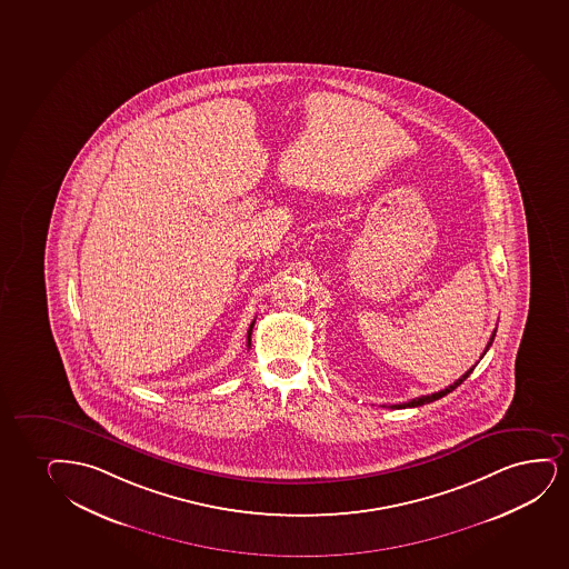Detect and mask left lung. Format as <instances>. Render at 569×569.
Instances as JSON below:
<instances>
[{"label":"left lung","instance_id":"8db88e82","mask_svg":"<svg viewBox=\"0 0 569 569\" xmlns=\"http://www.w3.org/2000/svg\"><path fill=\"white\" fill-rule=\"evenodd\" d=\"M495 336H497V330L492 331L491 339H489V343H487V347H485V352L489 351V347H491L492 341H495ZM483 355H481V358H483ZM477 366V365H476ZM473 366V368H476ZM473 368H470L468 372L463 373L462 378H458L452 386L447 387V389H442V391H439V393H431V395H423V397H418V399L408 400V402H402V405H389V408H415V407H421V405H428V402H433V400L441 399V397H445V395L452 393L455 389H457L462 381H466L468 379V376H470L471 372H473Z\"/></svg>","mask_w":569,"mask_h":569}]
</instances>
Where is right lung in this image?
I'll return each mask as SVG.
<instances>
[{
  "instance_id": "1",
  "label": "right lung",
  "mask_w": 569,
  "mask_h": 569,
  "mask_svg": "<svg viewBox=\"0 0 569 569\" xmlns=\"http://www.w3.org/2000/svg\"><path fill=\"white\" fill-rule=\"evenodd\" d=\"M253 326L254 320L251 322V326H249V331H247V345H251V333H253Z\"/></svg>"
}]
</instances>
